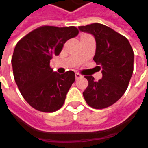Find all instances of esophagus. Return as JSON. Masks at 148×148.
<instances>
[{
  "mask_svg": "<svg viewBox=\"0 0 148 148\" xmlns=\"http://www.w3.org/2000/svg\"><path fill=\"white\" fill-rule=\"evenodd\" d=\"M81 77H82V75L80 74H79V73H76V74H75V79H80Z\"/></svg>",
  "mask_w": 148,
  "mask_h": 148,
  "instance_id": "34e87169",
  "label": "esophagus"
}]
</instances>
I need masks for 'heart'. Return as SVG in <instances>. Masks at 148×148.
<instances>
[{
  "label": "heart",
  "instance_id": "1",
  "mask_svg": "<svg viewBox=\"0 0 148 148\" xmlns=\"http://www.w3.org/2000/svg\"><path fill=\"white\" fill-rule=\"evenodd\" d=\"M85 35H86V34H84V35H82V36H81V37H83V36H85Z\"/></svg>",
  "mask_w": 148,
  "mask_h": 148
}]
</instances>
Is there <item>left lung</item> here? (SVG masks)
Returning a JSON list of instances; mask_svg holds the SVG:
<instances>
[{"mask_svg": "<svg viewBox=\"0 0 148 148\" xmlns=\"http://www.w3.org/2000/svg\"><path fill=\"white\" fill-rule=\"evenodd\" d=\"M81 32L95 37L96 50L94 61L102 69V79L95 81L85 75L89 84L83 92L86 103L95 109H104L115 104L126 92L133 73L134 53L126 38L107 26L93 23L80 26Z\"/></svg>", "mask_w": 148, "mask_h": 148, "instance_id": "left-lung-1", "label": "left lung"}]
</instances>
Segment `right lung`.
<instances>
[{
	"label": "right lung",
	"instance_id": "right-lung-1",
	"mask_svg": "<svg viewBox=\"0 0 148 148\" xmlns=\"http://www.w3.org/2000/svg\"><path fill=\"white\" fill-rule=\"evenodd\" d=\"M78 33L79 30L73 26H42L16 43L12 58L14 79L32 107L42 112H54L63 106L75 74L71 70L63 74L53 72L50 60Z\"/></svg>",
	"mask_w": 148,
	"mask_h": 148
}]
</instances>
